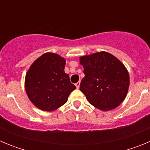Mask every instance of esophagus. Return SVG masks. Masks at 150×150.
I'll return each mask as SVG.
<instances>
[{
    "label": "esophagus",
    "mask_w": 150,
    "mask_h": 150,
    "mask_svg": "<svg viewBox=\"0 0 150 150\" xmlns=\"http://www.w3.org/2000/svg\"><path fill=\"white\" fill-rule=\"evenodd\" d=\"M75 86H76V87L77 88H79V86H80V82H78V83H76V84H75Z\"/></svg>",
    "instance_id": "34e87169"
}]
</instances>
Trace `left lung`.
Here are the masks:
<instances>
[{
  "label": "left lung",
  "instance_id": "8db88e82",
  "mask_svg": "<svg viewBox=\"0 0 150 150\" xmlns=\"http://www.w3.org/2000/svg\"><path fill=\"white\" fill-rule=\"evenodd\" d=\"M85 76L79 89L88 101L103 111L113 110L126 98L129 88L128 71L112 54L102 51L79 58Z\"/></svg>",
  "mask_w": 150,
  "mask_h": 150
}]
</instances>
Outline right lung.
I'll return each instance as SVG.
<instances>
[{
    "mask_svg": "<svg viewBox=\"0 0 150 150\" xmlns=\"http://www.w3.org/2000/svg\"><path fill=\"white\" fill-rule=\"evenodd\" d=\"M66 59L53 52H46L28 70L25 88L29 100L40 110H55L65 104L76 86L64 72Z\"/></svg>",
    "mask_w": 150,
    "mask_h": 150,
    "instance_id": "right-lung-1",
    "label": "right lung"
}]
</instances>
